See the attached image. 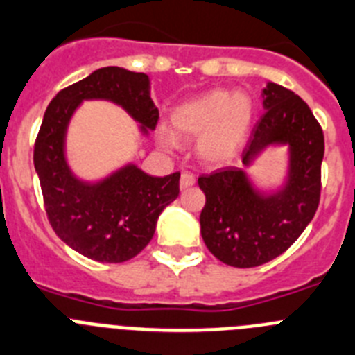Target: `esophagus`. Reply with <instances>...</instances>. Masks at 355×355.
Returning a JSON list of instances; mask_svg holds the SVG:
<instances>
[{
    "label": "esophagus",
    "mask_w": 355,
    "mask_h": 355,
    "mask_svg": "<svg viewBox=\"0 0 355 355\" xmlns=\"http://www.w3.org/2000/svg\"><path fill=\"white\" fill-rule=\"evenodd\" d=\"M194 182H196V178H194L193 173H182L180 177V187L182 189H187V187H191V185H194Z\"/></svg>",
    "instance_id": "34e87169"
}]
</instances>
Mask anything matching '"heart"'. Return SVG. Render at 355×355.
Here are the masks:
<instances>
[{"mask_svg": "<svg viewBox=\"0 0 355 355\" xmlns=\"http://www.w3.org/2000/svg\"><path fill=\"white\" fill-rule=\"evenodd\" d=\"M253 101L244 92L212 90L185 102L173 111L175 132L184 138H198V152L205 161L221 162L235 157L244 145L253 123ZM161 143L168 148L177 146V138L161 134Z\"/></svg>", "mask_w": 355, "mask_h": 355, "instance_id": "heart-1", "label": "heart"}]
</instances>
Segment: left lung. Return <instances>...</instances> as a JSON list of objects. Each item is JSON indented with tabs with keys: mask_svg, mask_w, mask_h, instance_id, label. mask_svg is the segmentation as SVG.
I'll use <instances>...</instances> for the list:
<instances>
[{
	"mask_svg": "<svg viewBox=\"0 0 355 355\" xmlns=\"http://www.w3.org/2000/svg\"><path fill=\"white\" fill-rule=\"evenodd\" d=\"M265 113L242 152L245 166L269 145L290 146V170L279 193L261 196L244 170L226 166L198 178L205 193L201 237L223 263L249 269L274 260L299 239L320 203L324 132L299 95L276 83L263 90Z\"/></svg>",
	"mask_w": 355,
	"mask_h": 355,
	"instance_id": "1",
	"label": "left lung"
}]
</instances>
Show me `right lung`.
<instances>
[{"label":"right lung","instance_id":"1","mask_svg":"<svg viewBox=\"0 0 355 355\" xmlns=\"http://www.w3.org/2000/svg\"><path fill=\"white\" fill-rule=\"evenodd\" d=\"M88 98L120 104L143 132L155 129L159 110L150 98L148 76L104 67L58 92L35 139V170L54 233L90 260L122 263L152 241L159 214L180 193V173L152 177L129 164L97 184L78 180L67 166L63 145L70 118Z\"/></svg>","mask_w":355,"mask_h":355}]
</instances>
